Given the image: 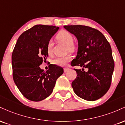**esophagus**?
<instances>
[{"instance_id":"34e87169","label":"esophagus","mask_w":125,"mask_h":125,"mask_svg":"<svg viewBox=\"0 0 125 125\" xmlns=\"http://www.w3.org/2000/svg\"><path fill=\"white\" fill-rule=\"evenodd\" d=\"M69 69L68 67H64V72H66L68 71Z\"/></svg>"}]
</instances>
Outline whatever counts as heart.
<instances>
[{
	"instance_id": "b5f03b06",
	"label": "heart",
	"mask_w": 125,
	"mask_h": 125,
	"mask_svg": "<svg viewBox=\"0 0 125 125\" xmlns=\"http://www.w3.org/2000/svg\"><path fill=\"white\" fill-rule=\"evenodd\" d=\"M56 39L59 41L67 46V51L73 52L75 49V46L73 43V36L71 33L66 31H62L58 33L56 36ZM53 42L52 40L49 41L47 45V53L49 56L52 54ZM72 61L71 55H67L63 58H56L52 61V63L59 66H65L69 62Z\"/></svg>"
}]
</instances>
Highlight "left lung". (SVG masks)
I'll use <instances>...</instances> for the list:
<instances>
[{
	"instance_id": "8db88e82",
	"label": "left lung",
	"mask_w": 125,
	"mask_h": 125,
	"mask_svg": "<svg viewBox=\"0 0 125 125\" xmlns=\"http://www.w3.org/2000/svg\"><path fill=\"white\" fill-rule=\"evenodd\" d=\"M64 28L78 41L77 56L71 65L88 69L87 72L74 69L77 73L72 83L74 92L89 101L99 99L108 91L114 70L109 43L100 31L91 27L69 25Z\"/></svg>"
}]
</instances>
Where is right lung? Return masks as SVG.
Here are the masks:
<instances>
[{
	"label": "right lung",
	"instance_id": "obj_1",
	"mask_svg": "<svg viewBox=\"0 0 125 125\" xmlns=\"http://www.w3.org/2000/svg\"><path fill=\"white\" fill-rule=\"evenodd\" d=\"M59 29L54 26H34L20 36L13 51V81L21 94L31 101L48 97L63 73L62 67L54 64H50L46 72L39 67L48 57L47 45Z\"/></svg>",
	"mask_w": 125,
	"mask_h": 125
}]
</instances>
